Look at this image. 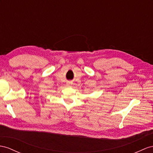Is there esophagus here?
<instances>
[{
  "mask_svg": "<svg viewBox=\"0 0 153 153\" xmlns=\"http://www.w3.org/2000/svg\"><path fill=\"white\" fill-rule=\"evenodd\" d=\"M71 83H67V86H70V85H71Z\"/></svg>",
  "mask_w": 153,
  "mask_h": 153,
  "instance_id": "1",
  "label": "esophagus"
}]
</instances>
